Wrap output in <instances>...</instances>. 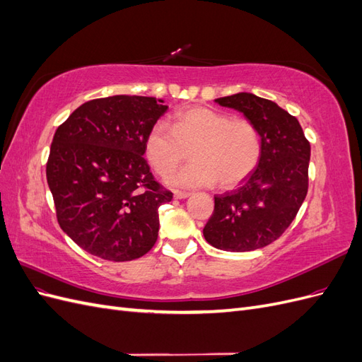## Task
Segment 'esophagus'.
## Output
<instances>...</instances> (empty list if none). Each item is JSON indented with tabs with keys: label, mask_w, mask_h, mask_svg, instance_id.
I'll return each mask as SVG.
<instances>
[{
	"label": "esophagus",
	"mask_w": 362,
	"mask_h": 362,
	"mask_svg": "<svg viewBox=\"0 0 362 362\" xmlns=\"http://www.w3.org/2000/svg\"><path fill=\"white\" fill-rule=\"evenodd\" d=\"M190 196V193H187V192H181V190H175L173 192V198L175 199H185V198H189Z\"/></svg>",
	"instance_id": "esophagus-1"
}]
</instances>
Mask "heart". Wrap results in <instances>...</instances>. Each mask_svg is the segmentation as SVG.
<instances>
[{"label": "heart", "instance_id": "obj_1", "mask_svg": "<svg viewBox=\"0 0 362 362\" xmlns=\"http://www.w3.org/2000/svg\"><path fill=\"white\" fill-rule=\"evenodd\" d=\"M192 164L168 181L178 187L233 189L255 170L261 158L258 128L246 119L206 107H192L175 115L173 127L156 122L145 139V154L160 175H169L185 161Z\"/></svg>", "mask_w": 362, "mask_h": 362}]
</instances>
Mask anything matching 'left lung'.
I'll use <instances>...</instances> for the list:
<instances>
[{
  "instance_id": "1",
  "label": "left lung",
  "mask_w": 362,
  "mask_h": 362,
  "mask_svg": "<svg viewBox=\"0 0 362 362\" xmlns=\"http://www.w3.org/2000/svg\"><path fill=\"white\" fill-rule=\"evenodd\" d=\"M234 108L261 136V158L240 187L214 196V211L204 228L211 246L228 252L261 249L282 235L308 192L311 146L299 120L276 103L240 92L214 100Z\"/></svg>"
}]
</instances>
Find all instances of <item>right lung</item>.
I'll use <instances>...</instances> for the list:
<instances>
[{
  "mask_svg": "<svg viewBox=\"0 0 362 362\" xmlns=\"http://www.w3.org/2000/svg\"><path fill=\"white\" fill-rule=\"evenodd\" d=\"M151 96L87 101L54 134L47 180L60 228L89 254L122 262L144 257L158 237V206L172 193L144 158L151 127L168 105Z\"/></svg>",
  "mask_w": 362,
  "mask_h": 362,
  "instance_id": "right-lung-1",
  "label": "right lung"
}]
</instances>
